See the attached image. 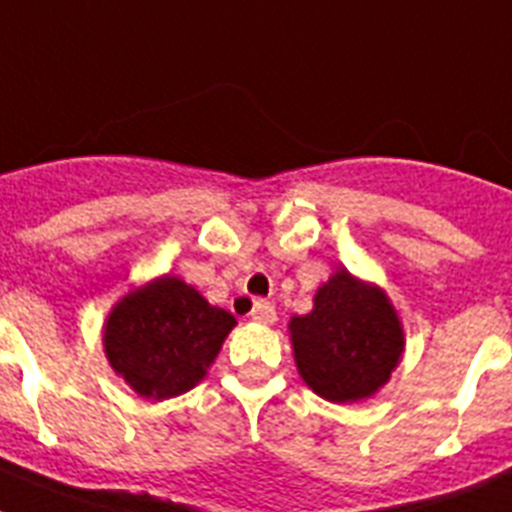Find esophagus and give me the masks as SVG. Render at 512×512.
I'll list each match as a JSON object with an SVG mask.
<instances>
[{"mask_svg": "<svg viewBox=\"0 0 512 512\" xmlns=\"http://www.w3.org/2000/svg\"><path fill=\"white\" fill-rule=\"evenodd\" d=\"M251 318L261 325H271L277 320V307L266 300H256L251 307Z\"/></svg>", "mask_w": 512, "mask_h": 512, "instance_id": "1", "label": "esophagus"}]
</instances>
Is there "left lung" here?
Here are the masks:
<instances>
[{
  "label": "left lung",
  "instance_id": "obj_1",
  "mask_svg": "<svg viewBox=\"0 0 512 512\" xmlns=\"http://www.w3.org/2000/svg\"><path fill=\"white\" fill-rule=\"evenodd\" d=\"M302 379L330 402L374 395L405 346L400 320L382 289L336 271L315 295V307L289 323Z\"/></svg>",
  "mask_w": 512,
  "mask_h": 512
}]
</instances>
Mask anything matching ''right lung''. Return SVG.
Returning <instances> with one entry per match:
<instances>
[{
  "label": "right lung",
  "instance_id": "obj_1",
  "mask_svg": "<svg viewBox=\"0 0 512 512\" xmlns=\"http://www.w3.org/2000/svg\"><path fill=\"white\" fill-rule=\"evenodd\" d=\"M233 325V315L197 289L161 277L117 302L104 325V351L138 395L169 400L205 377Z\"/></svg>",
  "mask_w": 512,
  "mask_h": 512
}]
</instances>
